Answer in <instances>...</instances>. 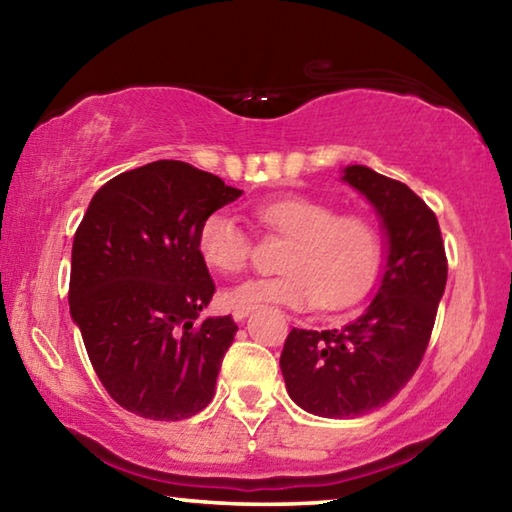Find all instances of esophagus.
<instances>
[{"label": "esophagus", "instance_id": "obj_1", "mask_svg": "<svg viewBox=\"0 0 512 512\" xmlns=\"http://www.w3.org/2000/svg\"><path fill=\"white\" fill-rule=\"evenodd\" d=\"M250 309H253V307H235V309H232V318L244 320L250 314Z\"/></svg>", "mask_w": 512, "mask_h": 512}]
</instances>
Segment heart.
I'll return each mask as SVG.
<instances>
[{"instance_id":"obj_1","label":"heart","mask_w":512,"mask_h":512,"mask_svg":"<svg viewBox=\"0 0 512 512\" xmlns=\"http://www.w3.org/2000/svg\"><path fill=\"white\" fill-rule=\"evenodd\" d=\"M255 219L266 230L289 239L282 275L253 277L225 293L232 307L262 302L289 309H341L370 289L381 264L377 225L361 214H336L325 201L305 194H282L259 201ZM198 255L221 275L241 273L250 259V237L237 216L225 210L207 214L196 237Z\"/></svg>"}]
</instances>
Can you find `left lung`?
Segmentation results:
<instances>
[{"label":"left lung","instance_id":"obj_1","mask_svg":"<svg viewBox=\"0 0 512 512\" xmlns=\"http://www.w3.org/2000/svg\"><path fill=\"white\" fill-rule=\"evenodd\" d=\"M343 180L377 207L388 262L375 300L339 329L293 327L280 357L291 400L323 418H357L402 391L422 363L447 284V255L431 207L400 180L361 164Z\"/></svg>","mask_w":512,"mask_h":512}]
</instances>
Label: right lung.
Wrapping results in <instances>:
<instances>
[{
	"mask_svg": "<svg viewBox=\"0 0 512 512\" xmlns=\"http://www.w3.org/2000/svg\"><path fill=\"white\" fill-rule=\"evenodd\" d=\"M239 189L180 160L124 171L76 228L69 311L103 388L146 420H185L214 397L232 316L198 320L214 282L196 237Z\"/></svg>",
	"mask_w": 512,
	"mask_h": 512,
	"instance_id": "right-lung-1",
	"label": "right lung"
}]
</instances>
